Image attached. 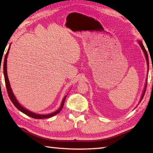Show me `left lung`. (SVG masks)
I'll return each mask as SVG.
<instances>
[{
    "label": "left lung",
    "mask_w": 153,
    "mask_h": 153,
    "mask_svg": "<svg viewBox=\"0 0 153 153\" xmlns=\"http://www.w3.org/2000/svg\"><path fill=\"white\" fill-rule=\"evenodd\" d=\"M138 43H139L141 48L142 49L143 53H144V55H145V56H146V61H147V65H148V68H149V58H148V55H147V51H146L145 47H143V44H142V43L141 42V41H138ZM148 71H149V70H148ZM147 80H146V81H147ZM146 87H147V84H146L145 89H144V90H143V94H142V98H141L140 101L142 100V99H143V96H144L145 92H146Z\"/></svg>",
    "instance_id": "1"
}]
</instances>
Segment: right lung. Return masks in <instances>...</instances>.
Segmentation results:
<instances>
[{"label": "right lung", "instance_id": "right-lung-1", "mask_svg": "<svg viewBox=\"0 0 153 153\" xmlns=\"http://www.w3.org/2000/svg\"><path fill=\"white\" fill-rule=\"evenodd\" d=\"M10 47H9L8 50H7V52L5 55V58H4V78H5V83H6V89H7V94L9 96V98L11 100V102L13 103V105L15 106V107L16 108H18L20 111H21L22 112H23L24 114H26L27 115H28V116L32 117L34 119H47V118H49L51 117L52 116H54L55 115H56L57 114H59L60 112H61L64 104V101H65L66 98V96H65L63 100H62V102L61 103V107L59 108V110H57V111H55V112H53L52 114H47V115H39V114H36L34 113H32L30 111H29L28 110H27L25 108H24L23 106H22L18 102L16 99L15 98V96H14L13 93V91L11 90V88L10 84V82H9V79H8V77L7 75V55L9 53V51H10Z\"/></svg>", "mask_w": 153, "mask_h": 153}]
</instances>
